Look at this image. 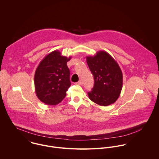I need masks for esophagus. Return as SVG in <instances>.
I'll return each instance as SVG.
<instances>
[{
    "mask_svg": "<svg viewBox=\"0 0 159 159\" xmlns=\"http://www.w3.org/2000/svg\"><path fill=\"white\" fill-rule=\"evenodd\" d=\"M76 84H78V85H82V84H83V81H82V80H80L78 82L76 83Z\"/></svg>",
    "mask_w": 159,
    "mask_h": 159,
    "instance_id": "esophagus-1",
    "label": "esophagus"
}]
</instances>
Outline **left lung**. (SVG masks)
<instances>
[{"mask_svg":"<svg viewBox=\"0 0 159 159\" xmlns=\"http://www.w3.org/2000/svg\"><path fill=\"white\" fill-rule=\"evenodd\" d=\"M86 61L94 78V86L88 93L89 98L100 106L113 104L122 88L123 76L119 66L105 51H99L93 56H87Z\"/></svg>","mask_w":159,"mask_h":159,"instance_id":"left-lung-1","label":"left lung"}]
</instances>
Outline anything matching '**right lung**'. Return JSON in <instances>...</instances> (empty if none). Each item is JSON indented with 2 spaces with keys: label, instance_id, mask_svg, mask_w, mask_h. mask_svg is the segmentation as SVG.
Listing matches in <instances>:
<instances>
[{
  "label": "right lung",
  "instance_id": "add662e5",
  "mask_svg": "<svg viewBox=\"0 0 159 159\" xmlns=\"http://www.w3.org/2000/svg\"><path fill=\"white\" fill-rule=\"evenodd\" d=\"M71 57L61 55L55 50L47 54L35 70L34 84L36 95L48 105H56L66 96L71 86L67 66Z\"/></svg>",
  "mask_w": 159,
  "mask_h": 159
}]
</instances>
